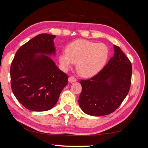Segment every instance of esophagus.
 Instances as JSON below:
<instances>
[{"mask_svg": "<svg viewBox=\"0 0 148 148\" xmlns=\"http://www.w3.org/2000/svg\"><path fill=\"white\" fill-rule=\"evenodd\" d=\"M76 81V79L74 78V76H70L69 78V82L70 83H72V82H74Z\"/></svg>", "mask_w": 148, "mask_h": 148, "instance_id": "esophagus-1", "label": "esophagus"}]
</instances>
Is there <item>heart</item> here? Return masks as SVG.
Returning a JSON list of instances; mask_svg holds the SVG:
<instances>
[{"label":"heart","instance_id":"1","mask_svg":"<svg viewBox=\"0 0 148 148\" xmlns=\"http://www.w3.org/2000/svg\"><path fill=\"white\" fill-rule=\"evenodd\" d=\"M109 55L106 45L79 39L70 43L66 52L58 56L63 70H68L76 63V70L84 78L97 75L105 66Z\"/></svg>","mask_w":148,"mask_h":148}]
</instances>
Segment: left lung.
<instances>
[{
  "label": "left lung",
  "mask_w": 148,
  "mask_h": 148,
  "mask_svg": "<svg viewBox=\"0 0 148 148\" xmlns=\"http://www.w3.org/2000/svg\"><path fill=\"white\" fill-rule=\"evenodd\" d=\"M132 64L121 49L114 45L113 57L93 78L81 80L82 90L78 103L88 115L111 114L125 99L130 90Z\"/></svg>",
  "instance_id": "1"
}]
</instances>
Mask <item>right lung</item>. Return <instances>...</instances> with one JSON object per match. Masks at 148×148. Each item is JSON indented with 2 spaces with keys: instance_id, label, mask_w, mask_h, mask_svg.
Wrapping results in <instances>:
<instances>
[{
  "instance_id": "obj_1",
  "label": "right lung",
  "mask_w": 148,
  "mask_h": 148,
  "mask_svg": "<svg viewBox=\"0 0 148 148\" xmlns=\"http://www.w3.org/2000/svg\"><path fill=\"white\" fill-rule=\"evenodd\" d=\"M54 35L41 34L21 47L10 67L11 88L21 104L33 111H46L57 103L68 76L50 57L55 56Z\"/></svg>"
}]
</instances>
